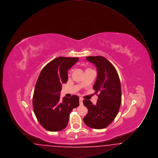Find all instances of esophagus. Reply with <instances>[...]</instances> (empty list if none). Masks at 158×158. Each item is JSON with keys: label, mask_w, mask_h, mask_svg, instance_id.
I'll use <instances>...</instances> for the list:
<instances>
[{"label": "esophagus", "mask_w": 158, "mask_h": 158, "mask_svg": "<svg viewBox=\"0 0 158 158\" xmlns=\"http://www.w3.org/2000/svg\"><path fill=\"white\" fill-rule=\"evenodd\" d=\"M79 104L81 105H83V99L82 98H79Z\"/></svg>", "instance_id": "1"}]
</instances>
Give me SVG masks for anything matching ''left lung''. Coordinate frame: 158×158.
Listing matches in <instances>:
<instances>
[{
    "instance_id": "1",
    "label": "left lung",
    "mask_w": 158,
    "mask_h": 158,
    "mask_svg": "<svg viewBox=\"0 0 158 158\" xmlns=\"http://www.w3.org/2000/svg\"><path fill=\"white\" fill-rule=\"evenodd\" d=\"M86 60L95 65L97 77L94 85L95 94L99 92L97 104L84 99L83 105L88 110L83 118L86 126L95 129L106 127L118 113L121 102L120 81L116 69L102 56H89Z\"/></svg>"
}]
</instances>
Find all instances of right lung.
<instances>
[{
  "instance_id": "1",
  "label": "right lung",
  "mask_w": 158,
  "mask_h": 158,
  "mask_svg": "<svg viewBox=\"0 0 158 158\" xmlns=\"http://www.w3.org/2000/svg\"><path fill=\"white\" fill-rule=\"evenodd\" d=\"M78 60L76 57L56 58L42 69L38 78L32 98L34 111L40 124L48 131L64 129L70 113L79 105L77 95L60 99L61 85L68 81V71Z\"/></svg>"
}]
</instances>
